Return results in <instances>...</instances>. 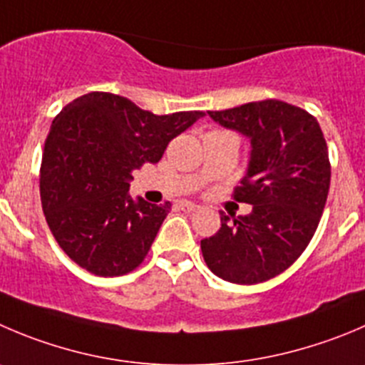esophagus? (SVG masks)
<instances>
[{"label":"esophagus","instance_id":"obj_1","mask_svg":"<svg viewBox=\"0 0 365 365\" xmlns=\"http://www.w3.org/2000/svg\"><path fill=\"white\" fill-rule=\"evenodd\" d=\"M179 207H180V210H182V211H188V213H192V211L199 210V206H197V204L188 202V200H182V202H179Z\"/></svg>","mask_w":365,"mask_h":365}]
</instances>
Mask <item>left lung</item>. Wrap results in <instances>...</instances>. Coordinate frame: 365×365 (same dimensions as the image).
<instances>
[{"instance_id":"obj_1","label":"left lung","mask_w":365,"mask_h":365,"mask_svg":"<svg viewBox=\"0 0 365 365\" xmlns=\"http://www.w3.org/2000/svg\"><path fill=\"white\" fill-rule=\"evenodd\" d=\"M207 114L251 141L235 200L252 211L232 220L220 211L222 227L200 240L204 262L231 283H262L289 269L317 229L331 177L326 140L310 113L281 100Z\"/></svg>"}]
</instances>
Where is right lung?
I'll use <instances>...</instances> for the list:
<instances>
[{
  "mask_svg": "<svg viewBox=\"0 0 365 365\" xmlns=\"http://www.w3.org/2000/svg\"><path fill=\"white\" fill-rule=\"evenodd\" d=\"M202 110L158 114L113 93H88L51 121L41 202L62 251L96 276H123L148 255L170 211L128 195L134 170L158 163Z\"/></svg>",
  "mask_w": 365,
  "mask_h": 365,
  "instance_id": "1",
  "label": "right lung"
}]
</instances>
